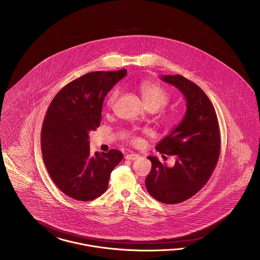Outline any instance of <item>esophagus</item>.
Returning <instances> with one entry per match:
<instances>
[{"label": "esophagus", "mask_w": 260, "mask_h": 260, "mask_svg": "<svg viewBox=\"0 0 260 260\" xmlns=\"http://www.w3.org/2000/svg\"><path fill=\"white\" fill-rule=\"evenodd\" d=\"M140 155L137 154V153H130V154H127L125 155V158L128 159V160H135L137 158H139Z\"/></svg>", "instance_id": "34e87169"}]
</instances>
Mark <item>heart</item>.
<instances>
[{"label":"heart","mask_w":260,"mask_h":260,"mask_svg":"<svg viewBox=\"0 0 260 260\" xmlns=\"http://www.w3.org/2000/svg\"><path fill=\"white\" fill-rule=\"evenodd\" d=\"M141 91H142L143 99L149 108H154L158 110L169 103V100H170L169 93L164 89V87H161L156 83H142ZM118 95H119V91L117 89L113 90L110 93V96H108V102H107L108 107L110 108L113 107V105L115 104L118 98ZM128 137L130 138L131 142L136 143V137L132 134H129Z\"/></svg>","instance_id":"heart-1"}]
</instances>
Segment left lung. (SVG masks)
<instances>
[{
    "label": "left lung",
    "instance_id": "obj_1",
    "mask_svg": "<svg viewBox=\"0 0 260 260\" xmlns=\"http://www.w3.org/2000/svg\"><path fill=\"white\" fill-rule=\"evenodd\" d=\"M160 79L175 86L185 96L187 110L181 123L162 139L155 150L175 155L173 167L149 156L151 170L146 187L156 201L174 205L189 200L213 173L220 153V131L215 110L205 92L182 75H164Z\"/></svg>",
    "mask_w": 260,
    "mask_h": 260
}]
</instances>
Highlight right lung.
<instances>
[{"label":"right lung","instance_id":"right-lung-1","mask_svg":"<svg viewBox=\"0 0 260 260\" xmlns=\"http://www.w3.org/2000/svg\"><path fill=\"white\" fill-rule=\"evenodd\" d=\"M126 74V69L87 73L66 85L47 110L41 131L44 164L56 187L76 201L102 196L123 158L117 150L92 154L89 132L100 126L105 96Z\"/></svg>","mask_w":260,"mask_h":260}]
</instances>
